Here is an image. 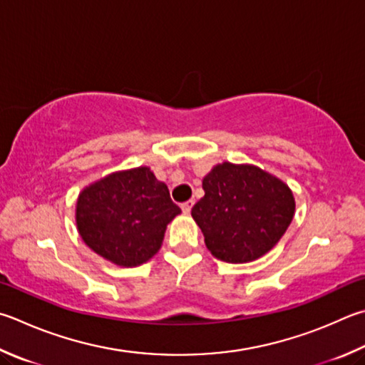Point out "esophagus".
<instances>
[{
    "label": "esophagus",
    "instance_id": "obj_1",
    "mask_svg": "<svg viewBox=\"0 0 365 365\" xmlns=\"http://www.w3.org/2000/svg\"><path fill=\"white\" fill-rule=\"evenodd\" d=\"M193 204H195V201H187V202H182V210L185 212V214H190V210H191V207H193Z\"/></svg>",
    "mask_w": 365,
    "mask_h": 365
}]
</instances>
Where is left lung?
<instances>
[{
	"instance_id": "obj_1",
	"label": "left lung",
	"mask_w": 365,
	"mask_h": 365,
	"mask_svg": "<svg viewBox=\"0 0 365 365\" xmlns=\"http://www.w3.org/2000/svg\"><path fill=\"white\" fill-rule=\"evenodd\" d=\"M204 197L191 209L212 255L246 263L273 249L294 218L292 191L255 165L223 163L202 180Z\"/></svg>"
}]
</instances>
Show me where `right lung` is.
I'll return each mask as SVG.
<instances>
[{
  "mask_svg": "<svg viewBox=\"0 0 365 365\" xmlns=\"http://www.w3.org/2000/svg\"><path fill=\"white\" fill-rule=\"evenodd\" d=\"M180 207L148 168L116 172L78 197L83 241L119 267H137L160 250L165 227Z\"/></svg>",
  "mask_w": 365,
  "mask_h": 365,
  "instance_id": "1",
  "label": "right lung"
}]
</instances>
